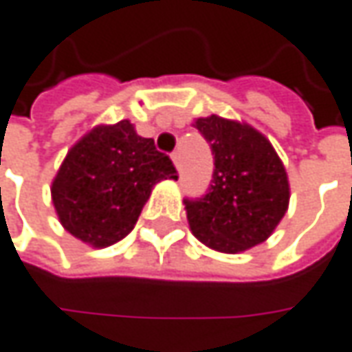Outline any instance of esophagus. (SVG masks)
Masks as SVG:
<instances>
[{
  "label": "esophagus",
  "mask_w": 352,
  "mask_h": 352,
  "mask_svg": "<svg viewBox=\"0 0 352 352\" xmlns=\"http://www.w3.org/2000/svg\"><path fill=\"white\" fill-rule=\"evenodd\" d=\"M171 160H173V163H175L177 169H179V167H181V151H179V149L171 153Z\"/></svg>",
  "instance_id": "1"
}]
</instances>
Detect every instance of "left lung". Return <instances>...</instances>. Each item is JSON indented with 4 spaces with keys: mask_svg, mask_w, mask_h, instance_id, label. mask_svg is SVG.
<instances>
[{
    "mask_svg": "<svg viewBox=\"0 0 352 352\" xmlns=\"http://www.w3.org/2000/svg\"><path fill=\"white\" fill-rule=\"evenodd\" d=\"M214 155L212 185L185 201L191 232L205 246L240 254L272 236L289 206V181L264 133L246 122L212 114L192 124Z\"/></svg>",
    "mask_w": 352,
    "mask_h": 352,
    "instance_id": "8db88e82",
    "label": "left lung"
}]
</instances>
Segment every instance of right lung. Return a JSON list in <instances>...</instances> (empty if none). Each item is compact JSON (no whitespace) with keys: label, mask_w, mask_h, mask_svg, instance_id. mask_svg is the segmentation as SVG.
I'll return each instance as SVG.
<instances>
[{"label":"right lung","mask_w":352,"mask_h":352,"mask_svg":"<svg viewBox=\"0 0 352 352\" xmlns=\"http://www.w3.org/2000/svg\"><path fill=\"white\" fill-rule=\"evenodd\" d=\"M175 179L171 160L130 120L100 124L70 147L51 185L65 230L92 248H106L133 230L153 187Z\"/></svg>","instance_id":"add662e5"}]
</instances>
